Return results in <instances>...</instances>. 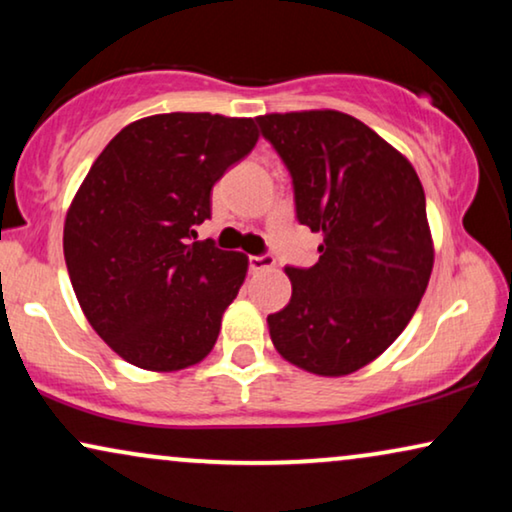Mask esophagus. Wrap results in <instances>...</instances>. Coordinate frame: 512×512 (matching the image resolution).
<instances>
[{"instance_id": "34e87169", "label": "esophagus", "mask_w": 512, "mask_h": 512, "mask_svg": "<svg viewBox=\"0 0 512 512\" xmlns=\"http://www.w3.org/2000/svg\"><path fill=\"white\" fill-rule=\"evenodd\" d=\"M275 268V256L272 254H258V256H249V270H270Z\"/></svg>"}]
</instances>
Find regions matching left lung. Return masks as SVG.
I'll return each instance as SVG.
<instances>
[{
  "instance_id": "obj_1",
  "label": "left lung",
  "mask_w": 512,
  "mask_h": 512,
  "mask_svg": "<svg viewBox=\"0 0 512 512\" xmlns=\"http://www.w3.org/2000/svg\"><path fill=\"white\" fill-rule=\"evenodd\" d=\"M291 174L300 226L324 235L312 268L286 265L293 293L270 314L277 352L314 375H349L408 326L433 244L417 172L359 118L298 111L256 118Z\"/></svg>"
}]
</instances>
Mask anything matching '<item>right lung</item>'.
Instances as JSON below:
<instances>
[{
	"label": "right lung",
	"mask_w": 512,
	"mask_h": 512,
	"mask_svg": "<svg viewBox=\"0 0 512 512\" xmlns=\"http://www.w3.org/2000/svg\"><path fill=\"white\" fill-rule=\"evenodd\" d=\"M256 139L254 118L158 114L90 167L67 212L65 261L90 326L132 366L179 370L212 352L247 256L193 242L195 226Z\"/></svg>",
	"instance_id": "obj_1"
}]
</instances>
